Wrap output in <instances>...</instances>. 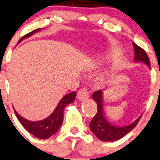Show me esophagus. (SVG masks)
I'll list each match as a JSON object with an SVG mask.
<instances>
[{
  "label": "esophagus",
  "instance_id": "obj_1",
  "mask_svg": "<svg viewBox=\"0 0 160 160\" xmlns=\"http://www.w3.org/2000/svg\"><path fill=\"white\" fill-rule=\"evenodd\" d=\"M89 97H90V93L86 88L81 89L77 93V98L80 100H86V99L89 98Z\"/></svg>",
  "mask_w": 160,
  "mask_h": 160
}]
</instances>
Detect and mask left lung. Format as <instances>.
I'll use <instances>...</instances> for the list:
<instances>
[{
    "label": "left lung",
    "instance_id": "left-lung-1",
    "mask_svg": "<svg viewBox=\"0 0 160 160\" xmlns=\"http://www.w3.org/2000/svg\"><path fill=\"white\" fill-rule=\"evenodd\" d=\"M134 48V60L136 62H142L148 67H150L149 60L147 53L142 48L132 43ZM92 98L97 104V114L90 121V128L94 135L99 139L107 142V141H116L120 138L123 137L128 132H130L136 126L141 118V116L134 121L132 123L125 127H116L112 125L106 119L102 109V92L101 90H97L92 95Z\"/></svg>",
    "mask_w": 160,
    "mask_h": 160
}]
</instances>
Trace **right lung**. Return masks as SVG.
Wrapping results in <instances>:
<instances>
[{"label":"right lung","instance_id":"1","mask_svg":"<svg viewBox=\"0 0 160 160\" xmlns=\"http://www.w3.org/2000/svg\"><path fill=\"white\" fill-rule=\"evenodd\" d=\"M40 30H41L40 28H38V29L34 30L31 33L24 35L20 39L18 43L22 41L25 38H29L30 36L33 35L34 33L40 31ZM76 94H77V93L74 91L65 95L60 100L58 105L57 106L56 109L52 112V114H50L48 118L44 119L43 120L29 121L23 118L21 116H20L14 109H13V110H14V113L16 115L17 118L18 119V120L22 124L23 127L30 133L33 135L34 137L39 138V139H46L50 138L52 135L55 134L58 131L63 120V110H64V108L66 107L67 105L74 101Z\"/></svg>","mask_w":160,"mask_h":160}]
</instances>
